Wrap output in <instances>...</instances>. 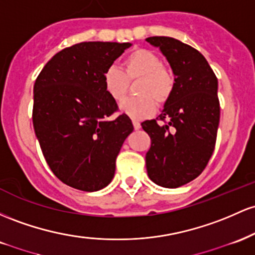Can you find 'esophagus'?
<instances>
[{
  "mask_svg": "<svg viewBox=\"0 0 255 255\" xmlns=\"http://www.w3.org/2000/svg\"><path fill=\"white\" fill-rule=\"evenodd\" d=\"M132 124H133V128H135V130H139V128H141V124H139L138 122H136V120H133Z\"/></svg>",
  "mask_w": 255,
  "mask_h": 255,
  "instance_id": "esophagus-1",
  "label": "esophagus"
}]
</instances>
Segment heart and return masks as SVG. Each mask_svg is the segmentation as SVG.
<instances>
[{
	"instance_id": "obj_1",
	"label": "heart",
	"mask_w": 255,
	"mask_h": 255,
	"mask_svg": "<svg viewBox=\"0 0 255 255\" xmlns=\"http://www.w3.org/2000/svg\"><path fill=\"white\" fill-rule=\"evenodd\" d=\"M136 81H138L136 94L139 96L125 100L120 105V111L133 120L151 116L155 112L156 104L165 105L176 87L172 71L162 65L158 54L148 49L133 50L123 61V71L111 66L102 77L106 93L117 102L124 100L130 82Z\"/></svg>"
}]
</instances>
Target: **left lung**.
I'll use <instances>...</instances> for the list:
<instances>
[{
	"mask_svg": "<svg viewBox=\"0 0 255 255\" xmlns=\"http://www.w3.org/2000/svg\"><path fill=\"white\" fill-rule=\"evenodd\" d=\"M145 41L159 48L176 79L172 96L158 117L165 124L155 119L141 124L151 142L145 166L155 184L178 188L195 179L212 156L220 118L218 79L205 56L190 45L164 36Z\"/></svg>",
	"mask_w": 255,
	"mask_h": 255,
	"instance_id": "1",
	"label": "left lung"
}]
</instances>
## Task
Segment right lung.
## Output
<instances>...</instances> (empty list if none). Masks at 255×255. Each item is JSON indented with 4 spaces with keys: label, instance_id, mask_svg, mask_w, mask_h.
<instances>
[{
    "label": "right lung",
    "instance_id": "right-lung-1",
    "mask_svg": "<svg viewBox=\"0 0 255 255\" xmlns=\"http://www.w3.org/2000/svg\"><path fill=\"white\" fill-rule=\"evenodd\" d=\"M131 43L82 42L45 64L33 87L32 122L45 161L61 182L83 191L107 187L133 125L106 93L105 71Z\"/></svg>",
    "mask_w": 255,
    "mask_h": 255
}]
</instances>
